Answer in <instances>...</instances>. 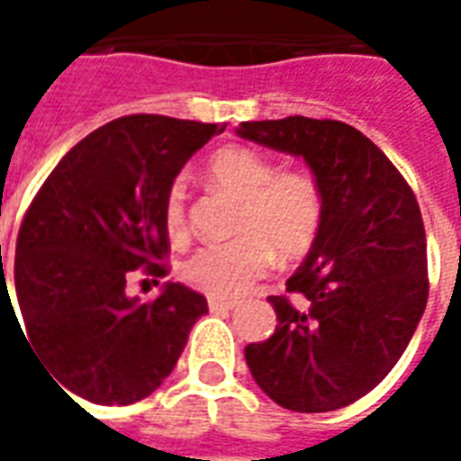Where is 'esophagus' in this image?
Instances as JSON below:
<instances>
[{"label": "esophagus", "mask_w": 461, "mask_h": 461, "mask_svg": "<svg viewBox=\"0 0 461 461\" xmlns=\"http://www.w3.org/2000/svg\"><path fill=\"white\" fill-rule=\"evenodd\" d=\"M207 306H210L212 313H224V311L237 309V301H224V299H210L207 301Z\"/></svg>", "instance_id": "esophagus-1"}]
</instances>
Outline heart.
Listing matches in <instances>:
<instances>
[{"label": "heart", "instance_id": "heart-1", "mask_svg": "<svg viewBox=\"0 0 461 461\" xmlns=\"http://www.w3.org/2000/svg\"><path fill=\"white\" fill-rule=\"evenodd\" d=\"M207 175L241 200L237 230L244 234L200 247L182 264V279L212 299H240L269 271L271 249L294 259L313 244L323 220V194L313 175L276 172L267 155L244 145L214 152ZM185 200L187 187L175 180L165 197V227L172 241L187 237Z\"/></svg>", "mask_w": 461, "mask_h": 461}]
</instances>
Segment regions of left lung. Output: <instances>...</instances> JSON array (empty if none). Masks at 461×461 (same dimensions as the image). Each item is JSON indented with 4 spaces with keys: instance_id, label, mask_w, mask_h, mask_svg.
<instances>
[{
    "instance_id": "8db88e82",
    "label": "left lung",
    "mask_w": 461,
    "mask_h": 461,
    "mask_svg": "<svg viewBox=\"0 0 461 461\" xmlns=\"http://www.w3.org/2000/svg\"><path fill=\"white\" fill-rule=\"evenodd\" d=\"M237 135L303 158L323 194L309 257L269 296L276 330L244 348L257 385L294 412H330L393 370L427 306L422 214L375 142L340 121L289 115L241 122Z\"/></svg>"
}]
</instances>
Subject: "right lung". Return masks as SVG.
<instances>
[{"label":"right lung","instance_id":"1","mask_svg":"<svg viewBox=\"0 0 461 461\" xmlns=\"http://www.w3.org/2000/svg\"><path fill=\"white\" fill-rule=\"evenodd\" d=\"M221 131L217 122L125 115L74 145L36 192L16 237L12 286L22 333L64 393L131 405L172 373L207 299L167 281L142 303L125 294V279L140 267L167 274V190ZM5 284L2 269V291Z\"/></svg>","mask_w":461,"mask_h":461}]
</instances>
